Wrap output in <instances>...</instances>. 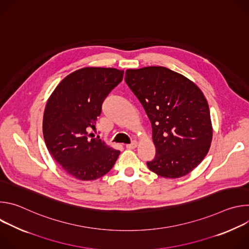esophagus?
<instances>
[{"mask_svg": "<svg viewBox=\"0 0 249 249\" xmlns=\"http://www.w3.org/2000/svg\"><path fill=\"white\" fill-rule=\"evenodd\" d=\"M137 147H138V142H136V141L132 142V143L129 144V145H126V148L129 149V150H134V149H136Z\"/></svg>", "mask_w": 249, "mask_h": 249, "instance_id": "34e87169", "label": "esophagus"}]
</instances>
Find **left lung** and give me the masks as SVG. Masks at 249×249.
<instances>
[{"mask_svg": "<svg viewBox=\"0 0 249 249\" xmlns=\"http://www.w3.org/2000/svg\"><path fill=\"white\" fill-rule=\"evenodd\" d=\"M125 82L152 123L157 155L149 168L165 178L191 172L213 138L208 101L198 86L165 67L128 69Z\"/></svg>", "mask_w": 249, "mask_h": 249, "instance_id": "left-lung-1", "label": "left lung"}]
</instances>
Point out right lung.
Instances as JSON below:
<instances>
[{
	"label": "right lung",
	"mask_w": 249,
	"mask_h": 249,
	"mask_svg": "<svg viewBox=\"0 0 249 249\" xmlns=\"http://www.w3.org/2000/svg\"><path fill=\"white\" fill-rule=\"evenodd\" d=\"M124 71L85 67L64 78L49 96L43 114L46 147L61 167L75 178L95 180L107 173L120 152L89 134L101 104L123 79Z\"/></svg>",
	"instance_id": "add662e5"
}]
</instances>
